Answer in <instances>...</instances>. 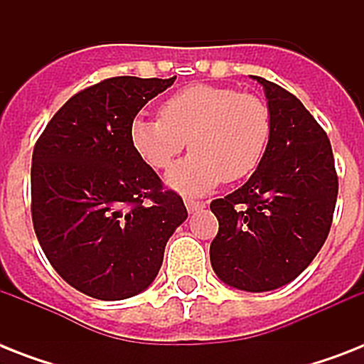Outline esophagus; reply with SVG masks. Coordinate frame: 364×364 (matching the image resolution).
<instances>
[{
	"instance_id": "1",
	"label": "esophagus",
	"mask_w": 364,
	"mask_h": 364,
	"mask_svg": "<svg viewBox=\"0 0 364 364\" xmlns=\"http://www.w3.org/2000/svg\"><path fill=\"white\" fill-rule=\"evenodd\" d=\"M185 205H187L188 213H194V211L205 208L204 202H198V200H193V198H185Z\"/></svg>"
}]
</instances>
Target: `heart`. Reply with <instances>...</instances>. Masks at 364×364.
I'll use <instances>...</instances> for the list:
<instances>
[{
	"label": "heart",
	"mask_w": 364,
	"mask_h": 364,
	"mask_svg": "<svg viewBox=\"0 0 364 364\" xmlns=\"http://www.w3.org/2000/svg\"><path fill=\"white\" fill-rule=\"evenodd\" d=\"M268 139L264 102L215 85L181 88L162 102L160 117L137 115L130 124L132 149L154 170L168 168L188 141L193 153L168 171L166 183L194 194L253 173Z\"/></svg>",
	"instance_id": "1"
}]
</instances>
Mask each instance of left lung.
<instances>
[{
	"label": "left lung",
	"mask_w": 364,
	"mask_h": 364,
	"mask_svg": "<svg viewBox=\"0 0 364 364\" xmlns=\"http://www.w3.org/2000/svg\"><path fill=\"white\" fill-rule=\"evenodd\" d=\"M251 77L268 100L270 139L247 183L211 202L219 232L210 259L223 283L264 293L293 282L319 253L333 225L338 176L327 134L302 102Z\"/></svg>",
	"instance_id": "left-lung-1"
}]
</instances>
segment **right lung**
Returning <instances> with one entry per match:
<instances>
[{"mask_svg": "<svg viewBox=\"0 0 364 364\" xmlns=\"http://www.w3.org/2000/svg\"><path fill=\"white\" fill-rule=\"evenodd\" d=\"M170 79L111 77L65 102L31 156V219L62 279L98 300L153 283L166 242L187 219L181 196L130 143V124Z\"/></svg>", "mask_w": 364, "mask_h": 364, "instance_id": "add662e5", "label": "right lung"}]
</instances>
